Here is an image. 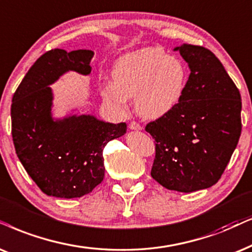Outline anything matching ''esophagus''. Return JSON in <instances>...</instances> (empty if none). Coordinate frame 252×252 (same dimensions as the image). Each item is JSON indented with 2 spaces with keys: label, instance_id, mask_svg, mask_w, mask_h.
Returning a JSON list of instances; mask_svg holds the SVG:
<instances>
[{
  "label": "esophagus",
  "instance_id": "esophagus-1",
  "mask_svg": "<svg viewBox=\"0 0 252 252\" xmlns=\"http://www.w3.org/2000/svg\"><path fill=\"white\" fill-rule=\"evenodd\" d=\"M129 128L133 130H140V129H142V126L140 125L138 122H135V120H132V122L129 123Z\"/></svg>",
  "mask_w": 252,
  "mask_h": 252
}]
</instances>
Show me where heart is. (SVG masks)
<instances>
[{
	"label": "heart",
	"instance_id": "b5f03b06",
	"mask_svg": "<svg viewBox=\"0 0 252 252\" xmlns=\"http://www.w3.org/2000/svg\"><path fill=\"white\" fill-rule=\"evenodd\" d=\"M113 82L102 88V97L123 111L128 97L143 118L164 116L177 105L186 83L184 64L162 48L146 47L120 57L112 69Z\"/></svg>",
	"mask_w": 252,
	"mask_h": 252
}]
</instances>
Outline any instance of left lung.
Masks as SVG:
<instances>
[{
    "label": "left lung",
    "mask_w": 252,
    "mask_h": 252,
    "mask_svg": "<svg viewBox=\"0 0 252 252\" xmlns=\"http://www.w3.org/2000/svg\"><path fill=\"white\" fill-rule=\"evenodd\" d=\"M190 67L177 105L147 124L155 139L152 177L168 190L194 192L221 178L242 130L241 94L210 50L176 47Z\"/></svg>",
    "instance_id": "1"
}]
</instances>
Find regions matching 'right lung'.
<instances>
[{"label": "right lung", "instance_id": "add662e5", "mask_svg": "<svg viewBox=\"0 0 252 252\" xmlns=\"http://www.w3.org/2000/svg\"><path fill=\"white\" fill-rule=\"evenodd\" d=\"M93 51L55 48L32 64L15 91L11 134L19 161L38 188L57 198H80L104 178L103 149L126 133L125 123L110 124L94 116L53 120L50 84L68 70L90 74Z\"/></svg>", "mask_w": 252, "mask_h": 252}]
</instances>
